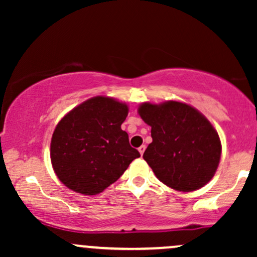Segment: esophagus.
Masks as SVG:
<instances>
[{"instance_id": "obj_1", "label": "esophagus", "mask_w": 257, "mask_h": 257, "mask_svg": "<svg viewBox=\"0 0 257 257\" xmlns=\"http://www.w3.org/2000/svg\"><path fill=\"white\" fill-rule=\"evenodd\" d=\"M145 150H146V146H145V145H141L140 147H139V152H140L141 156L144 155V152H145Z\"/></svg>"}]
</instances>
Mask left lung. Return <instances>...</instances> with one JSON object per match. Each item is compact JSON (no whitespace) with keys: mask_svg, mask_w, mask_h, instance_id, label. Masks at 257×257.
Returning <instances> with one entry per match:
<instances>
[{"mask_svg":"<svg viewBox=\"0 0 257 257\" xmlns=\"http://www.w3.org/2000/svg\"><path fill=\"white\" fill-rule=\"evenodd\" d=\"M138 111L151 126L152 143L144 159L159 181L182 192L208 184L221 157V141L211 123L192 106L173 100L144 102Z\"/></svg>","mask_w":257,"mask_h":257,"instance_id":"8db88e82","label":"left lung"}]
</instances>
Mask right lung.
<instances>
[{
	"label": "right lung",
	"mask_w": 257,
	"mask_h": 257,
	"mask_svg": "<svg viewBox=\"0 0 257 257\" xmlns=\"http://www.w3.org/2000/svg\"><path fill=\"white\" fill-rule=\"evenodd\" d=\"M126 116L124 102L94 96L61 118L53 133L51 161L66 187L87 196L98 194L140 157L120 128Z\"/></svg>",
	"instance_id": "obj_1"
}]
</instances>
